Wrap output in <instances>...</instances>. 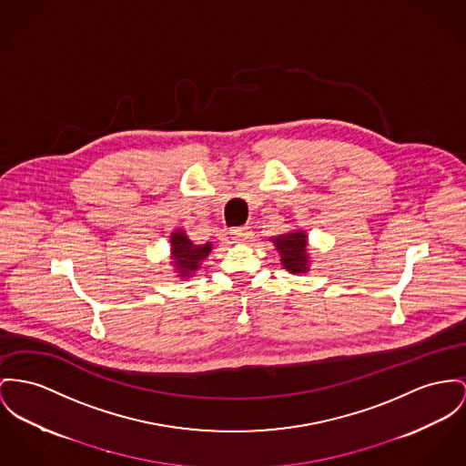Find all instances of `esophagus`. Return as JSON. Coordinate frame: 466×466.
<instances>
[{
	"label": "esophagus",
	"instance_id": "obj_1",
	"mask_svg": "<svg viewBox=\"0 0 466 466\" xmlns=\"http://www.w3.org/2000/svg\"><path fill=\"white\" fill-rule=\"evenodd\" d=\"M231 238L237 242H248L252 238V229L248 226L235 228V229H231Z\"/></svg>",
	"mask_w": 466,
	"mask_h": 466
}]
</instances>
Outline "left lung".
Listing matches in <instances>:
<instances>
[{"instance_id":"8db88e82","label":"left lung","mask_w":466,"mask_h":466,"mask_svg":"<svg viewBox=\"0 0 466 466\" xmlns=\"http://www.w3.org/2000/svg\"><path fill=\"white\" fill-rule=\"evenodd\" d=\"M276 250L279 252L280 265L289 274H306L309 272L310 254L309 237L304 229H291L288 233L270 238Z\"/></svg>"}]
</instances>
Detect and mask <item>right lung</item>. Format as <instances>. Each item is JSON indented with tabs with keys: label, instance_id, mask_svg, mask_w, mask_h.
<instances>
[{
	"label": "right lung",
	"instance_id": "1",
	"mask_svg": "<svg viewBox=\"0 0 466 466\" xmlns=\"http://www.w3.org/2000/svg\"><path fill=\"white\" fill-rule=\"evenodd\" d=\"M169 263L180 279L192 278L214 248L212 242L196 246L184 229H175L169 237Z\"/></svg>",
	"mask_w": 466,
	"mask_h": 466
}]
</instances>
